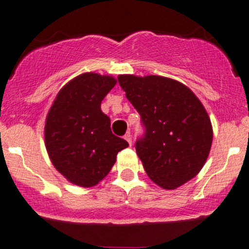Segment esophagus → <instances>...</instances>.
I'll return each mask as SVG.
<instances>
[{
    "instance_id": "1",
    "label": "esophagus",
    "mask_w": 249,
    "mask_h": 249,
    "mask_svg": "<svg viewBox=\"0 0 249 249\" xmlns=\"http://www.w3.org/2000/svg\"><path fill=\"white\" fill-rule=\"evenodd\" d=\"M124 139L127 141V143H129L130 145L132 144V136H131V132H126V134H125V136H124Z\"/></svg>"
}]
</instances>
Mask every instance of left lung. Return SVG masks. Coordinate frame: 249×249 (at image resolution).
<instances>
[{
  "instance_id": "1",
  "label": "left lung",
  "mask_w": 249,
  "mask_h": 249,
  "mask_svg": "<svg viewBox=\"0 0 249 249\" xmlns=\"http://www.w3.org/2000/svg\"><path fill=\"white\" fill-rule=\"evenodd\" d=\"M118 82L141 115L143 135L135 149L150 179L175 189L195 177L207 160L213 134L194 92L160 76L123 74Z\"/></svg>"
}]
</instances>
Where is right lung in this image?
Listing matches in <instances>:
<instances>
[{
	"label": "right lung",
	"instance_id": "add662e5",
	"mask_svg": "<svg viewBox=\"0 0 249 249\" xmlns=\"http://www.w3.org/2000/svg\"><path fill=\"white\" fill-rule=\"evenodd\" d=\"M117 80L80 74L57 94L46 122V147L55 169L70 182L92 187L108 175L129 143L112 134L101 101Z\"/></svg>",
	"mask_w": 249,
	"mask_h": 249
}]
</instances>
